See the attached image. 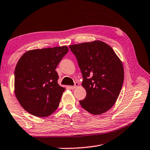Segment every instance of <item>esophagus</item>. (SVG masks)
<instances>
[{
	"instance_id": "34e87169",
	"label": "esophagus",
	"mask_w": 150,
	"mask_h": 150,
	"mask_svg": "<svg viewBox=\"0 0 150 150\" xmlns=\"http://www.w3.org/2000/svg\"><path fill=\"white\" fill-rule=\"evenodd\" d=\"M79 84L78 83H75V85L74 86H70L69 88H71V89H74V88H76V87H77L79 86Z\"/></svg>"
}]
</instances>
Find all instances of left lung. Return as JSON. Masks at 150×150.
I'll use <instances>...</instances> for the list:
<instances>
[{
  "instance_id": "1",
  "label": "left lung",
  "mask_w": 150,
  "mask_h": 150,
  "mask_svg": "<svg viewBox=\"0 0 150 150\" xmlns=\"http://www.w3.org/2000/svg\"><path fill=\"white\" fill-rule=\"evenodd\" d=\"M82 73V86L86 91L80 100L83 108L100 115L115 104L124 81V68L110 46L100 40L70 45Z\"/></svg>"
}]
</instances>
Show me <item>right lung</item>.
Listing matches in <instances>:
<instances>
[{"label": "right lung", "instance_id": "add662e5", "mask_svg": "<svg viewBox=\"0 0 150 150\" xmlns=\"http://www.w3.org/2000/svg\"><path fill=\"white\" fill-rule=\"evenodd\" d=\"M69 48L66 46L26 52L14 71V92L19 103L33 115L45 117L58 108L66 88L58 83L55 70Z\"/></svg>", "mask_w": 150, "mask_h": 150}]
</instances>
